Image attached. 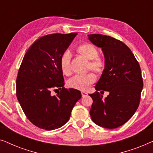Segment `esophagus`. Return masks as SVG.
<instances>
[{"mask_svg":"<svg viewBox=\"0 0 153 153\" xmlns=\"http://www.w3.org/2000/svg\"><path fill=\"white\" fill-rule=\"evenodd\" d=\"M81 95H82L83 97H85V96L88 95V93H86V92H81Z\"/></svg>","mask_w":153,"mask_h":153,"instance_id":"obj_1","label":"esophagus"}]
</instances>
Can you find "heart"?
<instances>
[{"mask_svg":"<svg viewBox=\"0 0 153 153\" xmlns=\"http://www.w3.org/2000/svg\"><path fill=\"white\" fill-rule=\"evenodd\" d=\"M76 51L81 56L90 60L88 68L97 74L103 72L106 66L105 59L98 56V50L95 46L89 43H84L77 47ZM71 54L68 51L62 53L60 58V67L62 72L65 75H70L71 70ZM96 77L93 73L86 74H76L68 81L69 87L72 88L85 91L95 82Z\"/></svg>","mask_w":153,"mask_h":153,"instance_id":"1","label":"heart"}]
</instances>
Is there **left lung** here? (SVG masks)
<instances>
[{"instance_id": "obj_1", "label": "left lung", "mask_w": 153, "mask_h": 153, "mask_svg": "<svg viewBox=\"0 0 153 153\" xmlns=\"http://www.w3.org/2000/svg\"><path fill=\"white\" fill-rule=\"evenodd\" d=\"M93 45L102 48L105 68L90 94L93 104L90 110L92 120L107 129L121 126L130 119L139 107L143 82L141 68L129 48L123 42L107 35H88ZM99 90L108 91L105 98Z\"/></svg>"}]
</instances>
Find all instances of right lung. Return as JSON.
Returning <instances> with one entry per match:
<instances>
[{"label":"right lung","mask_w":153,"mask_h":153,"mask_svg":"<svg viewBox=\"0 0 153 153\" xmlns=\"http://www.w3.org/2000/svg\"><path fill=\"white\" fill-rule=\"evenodd\" d=\"M76 33L45 35L25 54L16 78V97L27 118L39 128L52 130L68 122L81 92L65 88L60 58ZM58 88L56 96L51 91Z\"/></svg>","instance_id":"1"}]
</instances>
